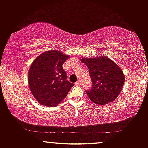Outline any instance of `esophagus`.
I'll list each match as a JSON object with an SVG mask.
<instances>
[{
  "label": "esophagus",
  "instance_id": "34e87169",
  "mask_svg": "<svg viewBox=\"0 0 148 148\" xmlns=\"http://www.w3.org/2000/svg\"><path fill=\"white\" fill-rule=\"evenodd\" d=\"M81 83L80 81H78L77 82H76V83H75V85H81Z\"/></svg>",
  "mask_w": 148,
  "mask_h": 148
}]
</instances>
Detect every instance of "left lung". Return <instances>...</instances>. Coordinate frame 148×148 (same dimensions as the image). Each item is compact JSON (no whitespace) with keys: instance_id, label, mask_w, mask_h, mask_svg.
I'll return each instance as SVG.
<instances>
[{"instance_id":"left-lung-1","label":"left lung","mask_w":148,"mask_h":148,"mask_svg":"<svg viewBox=\"0 0 148 148\" xmlns=\"http://www.w3.org/2000/svg\"><path fill=\"white\" fill-rule=\"evenodd\" d=\"M81 60L88 66L92 81L91 90L85 91L90 100L97 105H106L114 101L125 82V75L120 67L105 55L83 57Z\"/></svg>"}]
</instances>
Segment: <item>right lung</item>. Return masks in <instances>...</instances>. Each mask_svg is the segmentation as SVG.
Returning a JSON list of instances; mask_svg holds the SVG:
<instances>
[{
  "instance_id": "obj_1",
  "label": "right lung",
  "mask_w": 148,
  "mask_h": 148,
  "mask_svg": "<svg viewBox=\"0 0 148 148\" xmlns=\"http://www.w3.org/2000/svg\"><path fill=\"white\" fill-rule=\"evenodd\" d=\"M69 58L58 50L43 52L35 58L28 72L32 94L41 105L54 107L67 97L73 83L67 81L63 64Z\"/></svg>"
}]
</instances>
